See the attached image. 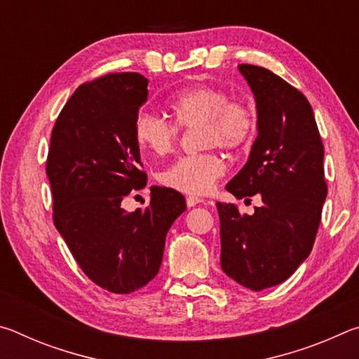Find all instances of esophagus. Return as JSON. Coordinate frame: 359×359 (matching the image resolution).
<instances>
[{
  "label": "esophagus",
  "mask_w": 359,
  "mask_h": 359,
  "mask_svg": "<svg viewBox=\"0 0 359 359\" xmlns=\"http://www.w3.org/2000/svg\"><path fill=\"white\" fill-rule=\"evenodd\" d=\"M199 203H203V199L198 198V196H188V198H187V205H188V208H193V205H198Z\"/></svg>",
  "instance_id": "obj_1"
}]
</instances>
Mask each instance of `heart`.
I'll return each mask as SVG.
<instances>
[{"instance_id":"1","label":"heart","mask_w":359,"mask_h":359,"mask_svg":"<svg viewBox=\"0 0 359 359\" xmlns=\"http://www.w3.org/2000/svg\"><path fill=\"white\" fill-rule=\"evenodd\" d=\"M169 107L182 128L199 125L203 147L239 151L252 141L257 115L244 101H229L226 90L215 85H194L175 93ZM177 124V125H178ZM161 115L142 111L133 126L137 147L145 154L166 155L174 149L179 127ZM224 161L217 151L182 156L160 174L161 184L187 194H205L224 174Z\"/></svg>"}]
</instances>
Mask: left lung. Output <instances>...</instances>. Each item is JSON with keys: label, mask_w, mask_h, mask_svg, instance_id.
Returning a JSON list of instances; mask_svg holds the SVG:
<instances>
[{"label": "left lung", "mask_w": 359, "mask_h": 359, "mask_svg": "<svg viewBox=\"0 0 359 359\" xmlns=\"http://www.w3.org/2000/svg\"><path fill=\"white\" fill-rule=\"evenodd\" d=\"M257 102L258 136L226 190L259 194L253 215L217 203L224 274L261 291L287 280L312 252L327 194L323 142L311 102L274 72L239 65ZM250 201V199H248Z\"/></svg>", "instance_id": "obj_1"}]
</instances>
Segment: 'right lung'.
I'll use <instances>...</instances> for the list:
<instances>
[{"instance_id":"right-lung-1","label":"right lung","mask_w":359,"mask_h":359,"mask_svg":"<svg viewBox=\"0 0 359 359\" xmlns=\"http://www.w3.org/2000/svg\"><path fill=\"white\" fill-rule=\"evenodd\" d=\"M147 87L139 72L81 85L58 115L47 156L55 228L85 276L117 294L158 274L168 231L187 209L179 191L155 185L144 210L121 208L147 182L133 136Z\"/></svg>"}]
</instances>
